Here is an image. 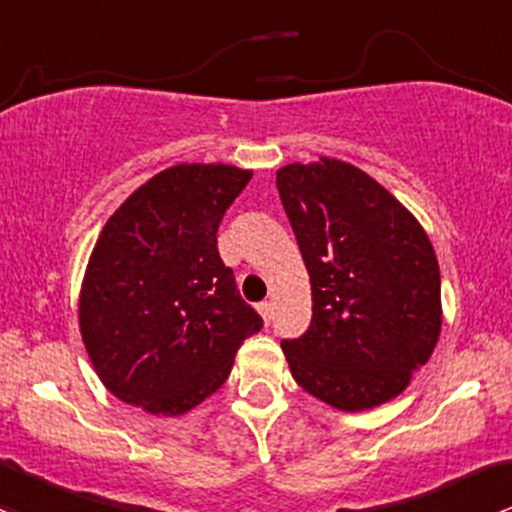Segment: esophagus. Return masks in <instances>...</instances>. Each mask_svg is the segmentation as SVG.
I'll use <instances>...</instances> for the list:
<instances>
[{
    "mask_svg": "<svg viewBox=\"0 0 512 512\" xmlns=\"http://www.w3.org/2000/svg\"><path fill=\"white\" fill-rule=\"evenodd\" d=\"M257 309H260V314H262V319H265V324H270V321H272V301H262V304L257 306Z\"/></svg>",
    "mask_w": 512,
    "mask_h": 512,
    "instance_id": "esophagus-1",
    "label": "esophagus"
}]
</instances>
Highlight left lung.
<instances>
[{"instance_id": "obj_1", "label": "left lung", "mask_w": 512, "mask_h": 512, "mask_svg": "<svg viewBox=\"0 0 512 512\" xmlns=\"http://www.w3.org/2000/svg\"><path fill=\"white\" fill-rule=\"evenodd\" d=\"M311 279V324L282 341L294 380L343 412L410 385L441 331V277L417 218L365 171L321 157L277 171Z\"/></svg>"}]
</instances>
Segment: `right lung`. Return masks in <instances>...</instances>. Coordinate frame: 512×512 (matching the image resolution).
<instances>
[{"instance_id":"1","label":"right lung","mask_w":512,"mask_h":512,"mask_svg":"<svg viewBox=\"0 0 512 512\" xmlns=\"http://www.w3.org/2000/svg\"><path fill=\"white\" fill-rule=\"evenodd\" d=\"M252 171L179 164L110 215L85 270L78 319L102 385L127 405L176 417L228 380L262 328L218 255V225Z\"/></svg>"}]
</instances>
